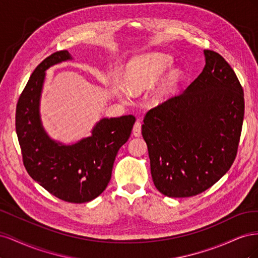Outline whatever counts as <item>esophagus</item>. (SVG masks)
<instances>
[{"mask_svg":"<svg viewBox=\"0 0 258 258\" xmlns=\"http://www.w3.org/2000/svg\"><path fill=\"white\" fill-rule=\"evenodd\" d=\"M141 131H142V124L140 121H136L134 129H132V135L135 137H141Z\"/></svg>","mask_w":258,"mask_h":258,"instance_id":"34e87169","label":"esophagus"}]
</instances>
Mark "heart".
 <instances>
[{"mask_svg":"<svg viewBox=\"0 0 258 258\" xmlns=\"http://www.w3.org/2000/svg\"><path fill=\"white\" fill-rule=\"evenodd\" d=\"M173 66V58L161 51H152L132 58L124 69V85L132 92L152 89L162 75ZM184 79L181 69H172L166 74L158 90V96H167Z\"/></svg>","mask_w":258,"mask_h":258,"instance_id":"obj_1","label":"heart"}]
</instances>
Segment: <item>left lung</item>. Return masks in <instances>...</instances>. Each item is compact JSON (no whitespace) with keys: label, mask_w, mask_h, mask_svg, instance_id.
Masks as SVG:
<instances>
[{"label":"left lung","mask_w":258,"mask_h":258,"mask_svg":"<svg viewBox=\"0 0 258 258\" xmlns=\"http://www.w3.org/2000/svg\"><path fill=\"white\" fill-rule=\"evenodd\" d=\"M206 66L183 93L145 115L142 136L153 182L172 198L207 190L236 158L244 117V95L221 54L205 50Z\"/></svg>","instance_id":"left-lung-1"}]
</instances>
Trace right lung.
<instances>
[{
    "label": "right lung",
    "instance_id": "1",
    "mask_svg": "<svg viewBox=\"0 0 258 258\" xmlns=\"http://www.w3.org/2000/svg\"><path fill=\"white\" fill-rule=\"evenodd\" d=\"M72 59L68 50H61L36 67L18 100L16 132L30 176L57 198L84 204L106 188L117 152L128 141L136 118L132 115L104 117L93 126L89 137L72 144L51 139L40 113L46 71Z\"/></svg>",
    "mask_w": 258,
    "mask_h": 258
}]
</instances>
